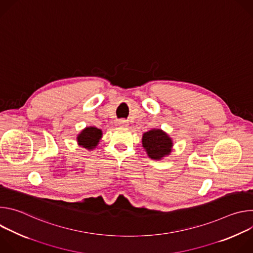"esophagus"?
I'll return each instance as SVG.
<instances>
[{"label":"esophagus","instance_id":"34e87169","mask_svg":"<svg viewBox=\"0 0 253 253\" xmlns=\"http://www.w3.org/2000/svg\"><path fill=\"white\" fill-rule=\"evenodd\" d=\"M118 124H119L121 127H126V126H128V122H127L126 120H124V119L119 120V121H118Z\"/></svg>","mask_w":253,"mask_h":253}]
</instances>
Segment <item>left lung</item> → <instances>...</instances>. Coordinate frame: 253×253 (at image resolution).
<instances>
[{"mask_svg": "<svg viewBox=\"0 0 253 253\" xmlns=\"http://www.w3.org/2000/svg\"><path fill=\"white\" fill-rule=\"evenodd\" d=\"M143 147L152 159H161L171 152L172 141L169 136L160 129L150 130L143 134Z\"/></svg>", "mask_w": 253, "mask_h": 253, "instance_id": "obj_1", "label": "left lung"}]
</instances>
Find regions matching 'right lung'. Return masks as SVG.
Instances as JSON below:
<instances>
[{
	"mask_svg": "<svg viewBox=\"0 0 253 253\" xmlns=\"http://www.w3.org/2000/svg\"><path fill=\"white\" fill-rule=\"evenodd\" d=\"M102 137V131L96 127L85 128L77 137L79 145L87 149H93Z\"/></svg>",
	"mask_w": 253,
	"mask_h": 253,
	"instance_id": "1",
	"label": "right lung"
}]
</instances>
